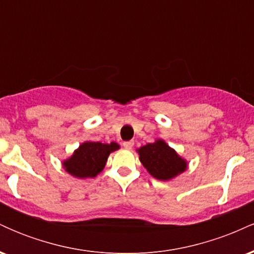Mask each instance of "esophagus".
Returning a JSON list of instances; mask_svg holds the SVG:
<instances>
[{"label": "esophagus", "mask_w": 254, "mask_h": 254, "mask_svg": "<svg viewBox=\"0 0 254 254\" xmlns=\"http://www.w3.org/2000/svg\"><path fill=\"white\" fill-rule=\"evenodd\" d=\"M123 147L127 148V149H131L133 147V142L132 141H127L123 142Z\"/></svg>", "instance_id": "34e87169"}]
</instances>
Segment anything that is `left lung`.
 Wrapping results in <instances>:
<instances>
[{
  "label": "left lung",
  "instance_id": "1",
  "mask_svg": "<svg viewBox=\"0 0 254 254\" xmlns=\"http://www.w3.org/2000/svg\"><path fill=\"white\" fill-rule=\"evenodd\" d=\"M142 165L154 178L168 180L186 170V162L161 139L138 149Z\"/></svg>",
  "mask_w": 254,
  "mask_h": 254
}]
</instances>
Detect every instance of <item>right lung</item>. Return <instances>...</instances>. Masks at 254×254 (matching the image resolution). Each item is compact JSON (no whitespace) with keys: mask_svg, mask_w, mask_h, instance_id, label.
Instances as JSON below:
<instances>
[{"mask_svg":"<svg viewBox=\"0 0 254 254\" xmlns=\"http://www.w3.org/2000/svg\"><path fill=\"white\" fill-rule=\"evenodd\" d=\"M118 148L115 142L110 144L84 142L70 159L63 162V166L68 173L76 178H94L104 170L110 153Z\"/></svg>","mask_w":254,"mask_h":254,"instance_id":"add662e5","label":"right lung"}]
</instances>
